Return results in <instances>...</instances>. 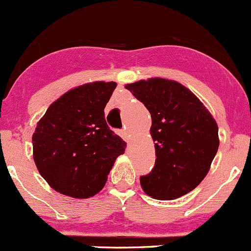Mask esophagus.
I'll use <instances>...</instances> for the list:
<instances>
[{
	"label": "esophagus",
	"instance_id": "34e87169",
	"mask_svg": "<svg viewBox=\"0 0 251 251\" xmlns=\"http://www.w3.org/2000/svg\"><path fill=\"white\" fill-rule=\"evenodd\" d=\"M120 135H122V138L125 142H129V140H131V135H129L128 132L125 131V129L120 131Z\"/></svg>",
	"mask_w": 251,
	"mask_h": 251
}]
</instances>
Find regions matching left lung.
Listing matches in <instances>:
<instances>
[{"mask_svg": "<svg viewBox=\"0 0 251 251\" xmlns=\"http://www.w3.org/2000/svg\"><path fill=\"white\" fill-rule=\"evenodd\" d=\"M151 114L154 168L140 178L146 195L172 201L197 188L220 146L218 126L197 97L175 80L150 77L125 85Z\"/></svg>", "mask_w": 251, "mask_h": 251, "instance_id": "obj_1", "label": "left lung"}]
</instances>
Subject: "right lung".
Masks as SVG:
<instances>
[{"label":"right lung","mask_w":251,"mask_h":251,"mask_svg":"<svg viewBox=\"0 0 251 251\" xmlns=\"http://www.w3.org/2000/svg\"><path fill=\"white\" fill-rule=\"evenodd\" d=\"M117 87L94 81L70 89L37 122L33 158L51 189L72 198L100 192L126 143L108 128L105 108Z\"/></svg>","instance_id":"right-lung-1"}]
</instances>
